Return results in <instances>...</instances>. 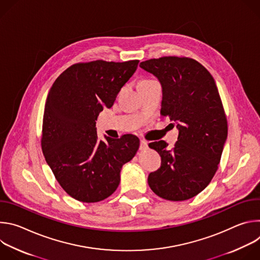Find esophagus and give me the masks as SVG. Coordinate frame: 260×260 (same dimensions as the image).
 Returning a JSON list of instances; mask_svg holds the SVG:
<instances>
[{
    "label": "esophagus",
    "instance_id": "1",
    "mask_svg": "<svg viewBox=\"0 0 260 260\" xmlns=\"http://www.w3.org/2000/svg\"><path fill=\"white\" fill-rule=\"evenodd\" d=\"M147 148H148V143L146 141H144V140H141V142H140V150L141 151L146 150Z\"/></svg>",
    "mask_w": 260,
    "mask_h": 260
}]
</instances>
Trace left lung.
Here are the masks:
<instances>
[{
	"instance_id": "obj_1",
	"label": "left lung",
	"mask_w": 260,
	"mask_h": 260,
	"mask_svg": "<svg viewBox=\"0 0 260 260\" xmlns=\"http://www.w3.org/2000/svg\"><path fill=\"white\" fill-rule=\"evenodd\" d=\"M140 67L160 82V114L176 122L179 131L172 149L165 141L149 144L159 153L161 167L149 174L148 184L165 200H189L211 182L228 139V120L215 80L203 64L188 57L164 56L142 61Z\"/></svg>"
}]
</instances>
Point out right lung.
Wrapping results in <instances>:
<instances>
[{
  "label": "right lung",
  "mask_w": 260,
  "mask_h": 260,
  "mask_svg": "<svg viewBox=\"0 0 260 260\" xmlns=\"http://www.w3.org/2000/svg\"><path fill=\"white\" fill-rule=\"evenodd\" d=\"M139 60H94L63 71L46 99L41 146L46 162L62 189L79 202L96 203L112 194L124 164L136 155L134 135L98 139L95 120L111 108L134 75Z\"/></svg>",
  "instance_id": "right-lung-1"
}]
</instances>
